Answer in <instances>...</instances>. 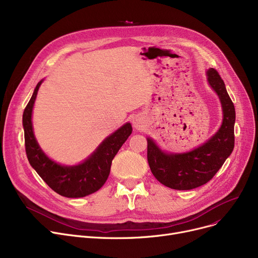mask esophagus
<instances>
[{"label": "esophagus", "instance_id": "1", "mask_svg": "<svg viewBox=\"0 0 258 258\" xmlns=\"http://www.w3.org/2000/svg\"><path fill=\"white\" fill-rule=\"evenodd\" d=\"M133 125L135 128L137 130H141L143 126V121L141 119V117L139 116H134L133 117Z\"/></svg>", "mask_w": 258, "mask_h": 258}]
</instances>
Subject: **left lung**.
<instances>
[{
	"mask_svg": "<svg viewBox=\"0 0 258 258\" xmlns=\"http://www.w3.org/2000/svg\"><path fill=\"white\" fill-rule=\"evenodd\" d=\"M207 81L218 95L223 110L222 125L204 144L186 153L162 151L152 138L147 139V161L155 178L177 190H189L206 184L225 163L234 148L235 108L218 71L210 68Z\"/></svg>",
	"mask_w": 258,
	"mask_h": 258,
	"instance_id": "1",
	"label": "left lung"
}]
</instances>
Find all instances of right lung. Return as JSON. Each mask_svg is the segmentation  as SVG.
<instances>
[{
	"instance_id": "obj_1",
	"label": "right lung",
	"mask_w": 258,
	"mask_h": 258,
	"mask_svg": "<svg viewBox=\"0 0 258 258\" xmlns=\"http://www.w3.org/2000/svg\"><path fill=\"white\" fill-rule=\"evenodd\" d=\"M43 81L44 79L36 85L23 114L25 147L29 163L47 185L62 197L84 198L96 192L107 180L112 161L132 134V125L127 122L119 127L81 163L72 166L61 165L42 151L33 133L32 110L37 91Z\"/></svg>"
}]
</instances>
